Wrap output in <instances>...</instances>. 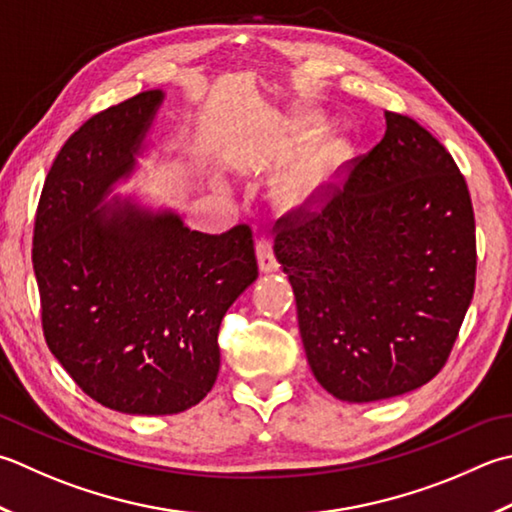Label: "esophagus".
Instances as JSON below:
<instances>
[{
    "label": "esophagus",
    "mask_w": 512,
    "mask_h": 512,
    "mask_svg": "<svg viewBox=\"0 0 512 512\" xmlns=\"http://www.w3.org/2000/svg\"><path fill=\"white\" fill-rule=\"evenodd\" d=\"M257 259H259V270H262V273H273V270L279 268L273 244H270L268 237H259Z\"/></svg>",
    "instance_id": "esophagus-1"
}]
</instances>
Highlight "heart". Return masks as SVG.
Returning <instances> with one entry per match:
<instances>
[{"label": "heart", "instance_id": "b5f03b06", "mask_svg": "<svg viewBox=\"0 0 512 512\" xmlns=\"http://www.w3.org/2000/svg\"><path fill=\"white\" fill-rule=\"evenodd\" d=\"M339 157V144L337 142H326L319 144L306 162L299 166L293 175L286 179V184L282 188V197L288 204H297L304 202L310 195L315 193L317 186L324 182L326 175L330 173V168L335 166Z\"/></svg>", "mask_w": 512, "mask_h": 512}]
</instances>
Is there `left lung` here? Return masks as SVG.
<instances>
[{"instance_id":"8db88e82","label":"left lung","mask_w":512,"mask_h":512,"mask_svg":"<svg viewBox=\"0 0 512 512\" xmlns=\"http://www.w3.org/2000/svg\"><path fill=\"white\" fill-rule=\"evenodd\" d=\"M326 188L275 237L310 370L344 402L410 393L444 368L473 299L466 179L424 126L386 110L382 142Z\"/></svg>"}]
</instances>
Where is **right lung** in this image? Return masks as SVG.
I'll return each mask as SVG.
<instances>
[{
  "instance_id": "obj_1",
  "label": "right lung",
  "mask_w": 512,
  "mask_h": 512,
  "mask_svg": "<svg viewBox=\"0 0 512 512\" xmlns=\"http://www.w3.org/2000/svg\"><path fill=\"white\" fill-rule=\"evenodd\" d=\"M162 90H144L79 126L37 204L33 268L50 353L106 408L175 415L219 373V326L255 282L253 230L208 235L130 199L99 206L128 177Z\"/></svg>"
}]
</instances>
